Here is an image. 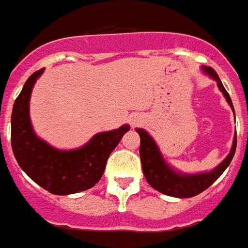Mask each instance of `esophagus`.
Here are the masks:
<instances>
[{
    "label": "esophagus",
    "mask_w": 248,
    "mask_h": 248,
    "mask_svg": "<svg viewBox=\"0 0 248 248\" xmlns=\"http://www.w3.org/2000/svg\"><path fill=\"white\" fill-rule=\"evenodd\" d=\"M130 122H131V124H133V126H137V124H140V122H142V119H140L138 115H135V117H133V118H131V121H130Z\"/></svg>",
    "instance_id": "obj_1"
}]
</instances>
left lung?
<instances>
[{"mask_svg": "<svg viewBox=\"0 0 248 248\" xmlns=\"http://www.w3.org/2000/svg\"><path fill=\"white\" fill-rule=\"evenodd\" d=\"M201 70L206 76L213 78L214 81H217L219 90L223 93L226 101L234 111L231 98H230L229 93L226 92L222 81L219 79L217 71L210 66H202ZM137 133L140 137V162H142V170H143V175H145L146 181L149 182V185L153 188H155L156 191L175 198L195 197L198 194L204 191L206 188H208L229 167L232 158H234L235 150H236V133H235L232 146H231L229 155L226 156L218 166L213 169L211 171L186 174V172H181L175 170V169H172L167 163L166 159L162 155L159 147L155 143V140H153V137L146 130L137 129Z\"/></svg>", "mask_w": 248, "mask_h": 248, "instance_id": "8db88e82", "label": "left lung"}]
</instances>
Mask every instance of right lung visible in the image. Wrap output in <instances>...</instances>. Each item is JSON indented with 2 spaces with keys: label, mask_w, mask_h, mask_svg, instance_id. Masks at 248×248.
I'll list each match as a JSON object with an SVG mask.
<instances>
[{
  "label": "right lung",
  "mask_w": 248,
  "mask_h": 248,
  "mask_svg": "<svg viewBox=\"0 0 248 248\" xmlns=\"http://www.w3.org/2000/svg\"><path fill=\"white\" fill-rule=\"evenodd\" d=\"M44 69L25 82L12 111V149L19 167L37 185L56 195H69L92 188L102 177L106 162L129 124L98 133L79 149L60 150L35 134L31 126L29 103L35 81Z\"/></svg>",
  "instance_id": "1"
}]
</instances>
